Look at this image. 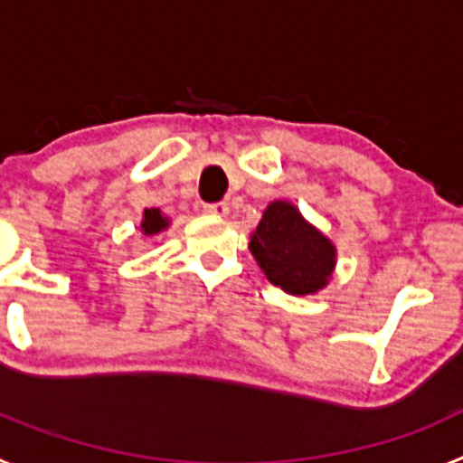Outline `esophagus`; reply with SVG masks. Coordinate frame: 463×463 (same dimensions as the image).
I'll return each instance as SVG.
<instances>
[{
    "mask_svg": "<svg viewBox=\"0 0 463 463\" xmlns=\"http://www.w3.org/2000/svg\"><path fill=\"white\" fill-rule=\"evenodd\" d=\"M202 211L206 213V215H215V218H224V215H229V203H224V202L203 203Z\"/></svg>",
    "mask_w": 463,
    "mask_h": 463,
    "instance_id": "obj_1",
    "label": "esophagus"
}]
</instances>
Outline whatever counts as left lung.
Returning <instances> with one entry per match:
<instances>
[{"instance_id":"left-lung-1","label":"left lung","mask_w":463,"mask_h":463,"mask_svg":"<svg viewBox=\"0 0 463 463\" xmlns=\"http://www.w3.org/2000/svg\"><path fill=\"white\" fill-rule=\"evenodd\" d=\"M250 252L273 285L297 297L320 292L336 267L334 243L289 202L269 203L250 236Z\"/></svg>"}]
</instances>
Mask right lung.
<instances>
[{"instance_id":"right-lung-1","label":"right lung","mask_w":463,"mask_h":463,"mask_svg":"<svg viewBox=\"0 0 463 463\" xmlns=\"http://www.w3.org/2000/svg\"><path fill=\"white\" fill-rule=\"evenodd\" d=\"M166 227H169V218H165L159 208H146V211H143V222H141L143 234L155 236L159 234V232H165Z\"/></svg>"}]
</instances>
